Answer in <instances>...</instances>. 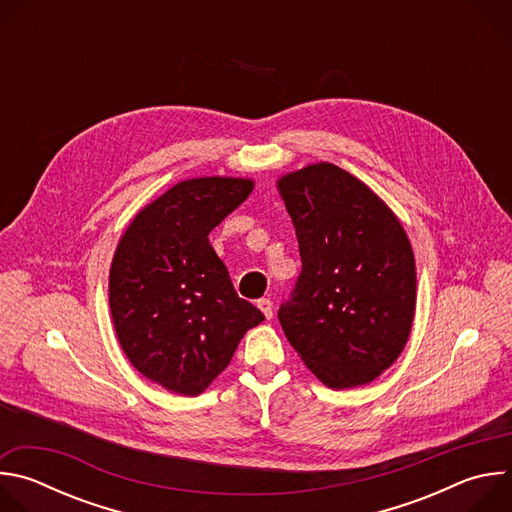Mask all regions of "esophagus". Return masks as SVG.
<instances>
[{
    "mask_svg": "<svg viewBox=\"0 0 512 512\" xmlns=\"http://www.w3.org/2000/svg\"><path fill=\"white\" fill-rule=\"evenodd\" d=\"M257 308L263 312V316H265L267 320H271V318H273V302H271L269 298H261V300H257Z\"/></svg>",
    "mask_w": 512,
    "mask_h": 512,
    "instance_id": "1",
    "label": "esophagus"
}]
</instances>
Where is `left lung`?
Here are the masks:
<instances>
[{
	"mask_svg": "<svg viewBox=\"0 0 512 512\" xmlns=\"http://www.w3.org/2000/svg\"><path fill=\"white\" fill-rule=\"evenodd\" d=\"M302 273L277 318L330 389L371 383L401 354L415 314V259L397 216L360 180L314 164L277 182Z\"/></svg>",
	"mask_w": 512,
	"mask_h": 512,
	"instance_id": "1",
	"label": "left lung"
}]
</instances>
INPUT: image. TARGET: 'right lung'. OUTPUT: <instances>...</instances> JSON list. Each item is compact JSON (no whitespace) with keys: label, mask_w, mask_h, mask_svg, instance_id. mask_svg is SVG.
Masks as SVG:
<instances>
[{"label":"right lung","mask_w":512,"mask_h":512,"mask_svg":"<svg viewBox=\"0 0 512 512\" xmlns=\"http://www.w3.org/2000/svg\"><path fill=\"white\" fill-rule=\"evenodd\" d=\"M253 190L251 180L194 178L145 206L121 237L109 306L133 367L178 395L202 393L265 316L233 287L208 233Z\"/></svg>","instance_id":"obj_1"}]
</instances>
